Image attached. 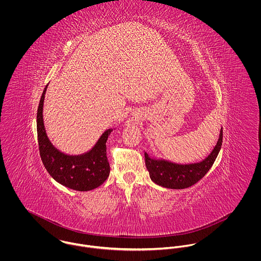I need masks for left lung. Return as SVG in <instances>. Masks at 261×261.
<instances>
[{
    "mask_svg": "<svg viewBox=\"0 0 261 261\" xmlns=\"http://www.w3.org/2000/svg\"><path fill=\"white\" fill-rule=\"evenodd\" d=\"M223 130L221 128L218 142L210 154L203 161L194 164H176L167 160L150 158L145 151L146 167L149 177L159 186L170 189H185L200 181L213 166L222 146Z\"/></svg>",
    "mask_w": 261,
    "mask_h": 261,
    "instance_id": "1",
    "label": "left lung"
}]
</instances>
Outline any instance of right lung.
I'll return each mask as SVG.
<instances>
[{"label":"right lung","mask_w":261,"mask_h":261,"mask_svg":"<svg viewBox=\"0 0 261 261\" xmlns=\"http://www.w3.org/2000/svg\"><path fill=\"white\" fill-rule=\"evenodd\" d=\"M47 85L37 112L38 144L40 156L50 176L59 184L76 191H90L102 185L111 168L107 156V141L112 128L107 129L87 152L70 155L56 149L49 141L43 121V106Z\"/></svg>","instance_id":"add662e5"}]
</instances>
